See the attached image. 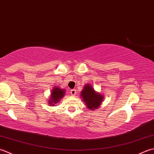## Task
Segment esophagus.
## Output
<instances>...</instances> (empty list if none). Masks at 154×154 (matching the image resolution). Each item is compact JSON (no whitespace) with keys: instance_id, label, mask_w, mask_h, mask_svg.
<instances>
[{"instance_id":"1","label":"esophagus","mask_w":154,"mask_h":154,"mask_svg":"<svg viewBox=\"0 0 154 154\" xmlns=\"http://www.w3.org/2000/svg\"><path fill=\"white\" fill-rule=\"evenodd\" d=\"M76 91L75 89H72V90H70V94L72 96H75V95H76Z\"/></svg>"}]
</instances>
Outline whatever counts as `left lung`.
I'll return each mask as SVG.
<instances>
[{
  "label": "left lung",
  "instance_id": "obj_1",
  "mask_svg": "<svg viewBox=\"0 0 154 154\" xmlns=\"http://www.w3.org/2000/svg\"><path fill=\"white\" fill-rule=\"evenodd\" d=\"M80 94V98L82 99L87 108L90 110H94L95 109L98 108L103 101L104 96L102 94L96 92L90 84L84 86Z\"/></svg>",
  "mask_w": 154,
  "mask_h": 154
}]
</instances>
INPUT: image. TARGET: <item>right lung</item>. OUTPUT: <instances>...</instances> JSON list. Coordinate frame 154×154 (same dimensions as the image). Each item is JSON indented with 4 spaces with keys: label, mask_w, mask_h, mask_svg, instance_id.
Segmentation results:
<instances>
[{
    "label": "right lung",
    "mask_w": 154,
    "mask_h": 154,
    "mask_svg": "<svg viewBox=\"0 0 154 154\" xmlns=\"http://www.w3.org/2000/svg\"><path fill=\"white\" fill-rule=\"evenodd\" d=\"M66 90L61 88L58 86L53 87V89L51 93V96H49L48 100V104L49 106H54L58 102H60L61 99L65 96Z\"/></svg>",
    "instance_id": "add662e5"
}]
</instances>
